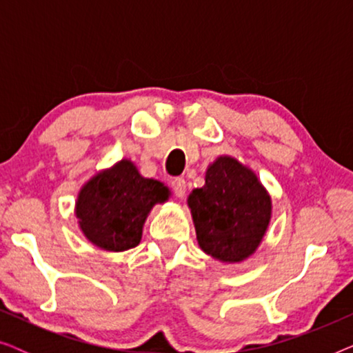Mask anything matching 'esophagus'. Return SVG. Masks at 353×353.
<instances>
[{
    "label": "esophagus",
    "mask_w": 353,
    "mask_h": 353,
    "mask_svg": "<svg viewBox=\"0 0 353 353\" xmlns=\"http://www.w3.org/2000/svg\"><path fill=\"white\" fill-rule=\"evenodd\" d=\"M172 188H173V191H175V194L178 197H185V194H186L185 178H175V180L172 181Z\"/></svg>",
    "instance_id": "obj_1"
}]
</instances>
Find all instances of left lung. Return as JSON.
Masks as SVG:
<instances>
[{
  "mask_svg": "<svg viewBox=\"0 0 353 353\" xmlns=\"http://www.w3.org/2000/svg\"><path fill=\"white\" fill-rule=\"evenodd\" d=\"M199 248L220 262L238 263L262 243L272 197L250 168L221 156L205 172V185L188 197Z\"/></svg>",
  "mask_w": 353,
  "mask_h": 353,
  "instance_id": "obj_1",
  "label": "left lung"
}]
</instances>
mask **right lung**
Returning <instances> with one entry per match:
<instances>
[{
    "label": "right lung",
    "instance_id": "add662e5",
    "mask_svg": "<svg viewBox=\"0 0 353 353\" xmlns=\"http://www.w3.org/2000/svg\"><path fill=\"white\" fill-rule=\"evenodd\" d=\"M163 183L144 178L132 161H120L81 188L75 215L85 238L110 252L137 248L143 225L156 204L168 199Z\"/></svg>",
    "mask_w": 353,
    "mask_h": 353
}]
</instances>
